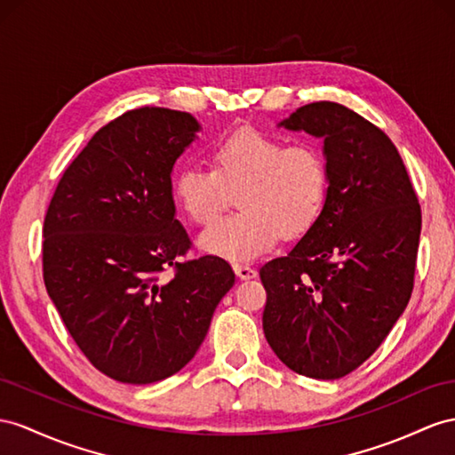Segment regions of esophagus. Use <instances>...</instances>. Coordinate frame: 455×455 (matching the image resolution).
<instances>
[{
  "label": "esophagus",
  "mask_w": 455,
  "mask_h": 455,
  "mask_svg": "<svg viewBox=\"0 0 455 455\" xmlns=\"http://www.w3.org/2000/svg\"><path fill=\"white\" fill-rule=\"evenodd\" d=\"M232 267H235V273H236V276H238V278H242V281H250V278H255V276H258V271H255L253 267H250V265L235 263Z\"/></svg>",
  "instance_id": "obj_1"
}]
</instances>
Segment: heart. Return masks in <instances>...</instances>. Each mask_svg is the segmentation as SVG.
I'll return each mask as SVG.
<instances>
[{
  "label": "heart",
  "instance_id": "1",
  "mask_svg": "<svg viewBox=\"0 0 455 455\" xmlns=\"http://www.w3.org/2000/svg\"><path fill=\"white\" fill-rule=\"evenodd\" d=\"M213 169L186 165L174 179V200L194 223L207 225L236 194L240 212L207 227L197 246L228 261L271 250L278 236L304 235L319 219L329 177L319 151L286 146L253 128L228 134L213 148Z\"/></svg>",
  "mask_w": 455,
  "mask_h": 455
}]
</instances>
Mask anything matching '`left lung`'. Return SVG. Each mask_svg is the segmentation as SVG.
I'll use <instances>...</instances> for the list:
<instances>
[{
	"label": "left lung",
	"instance_id": "1",
	"mask_svg": "<svg viewBox=\"0 0 455 455\" xmlns=\"http://www.w3.org/2000/svg\"><path fill=\"white\" fill-rule=\"evenodd\" d=\"M323 140V212L284 258L259 269L263 332L298 375L332 380L387 339L411 298L421 207L398 149L340 103L298 108L276 124Z\"/></svg>",
	"mask_w": 455,
	"mask_h": 455
}]
</instances>
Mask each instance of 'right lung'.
Listing matches in <instances>:
<instances>
[{
    "label": "right lung",
    "mask_w": 455,
    "mask_h": 455,
    "mask_svg": "<svg viewBox=\"0 0 455 455\" xmlns=\"http://www.w3.org/2000/svg\"><path fill=\"white\" fill-rule=\"evenodd\" d=\"M202 124L190 113L140 108L92 136L68 165L44 220V283L90 363L119 382L151 384L196 355L230 265L177 263L190 238L171 174ZM175 276L158 283V273Z\"/></svg>",
    "instance_id": "add662e5"
}]
</instances>
